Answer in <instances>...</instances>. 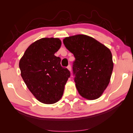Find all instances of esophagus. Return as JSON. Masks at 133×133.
Returning a JSON list of instances; mask_svg holds the SVG:
<instances>
[{"instance_id": "obj_1", "label": "esophagus", "mask_w": 133, "mask_h": 133, "mask_svg": "<svg viewBox=\"0 0 133 133\" xmlns=\"http://www.w3.org/2000/svg\"><path fill=\"white\" fill-rule=\"evenodd\" d=\"M67 68H68V70L69 71H71V66L70 65H68V66H67Z\"/></svg>"}]
</instances>
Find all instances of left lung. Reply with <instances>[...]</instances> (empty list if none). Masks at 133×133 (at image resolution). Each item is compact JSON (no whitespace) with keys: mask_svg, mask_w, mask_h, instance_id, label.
Instances as JSON below:
<instances>
[{"mask_svg":"<svg viewBox=\"0 0 133 133\" xmlns=\"http://www.w3.org/2000/svg\"><path fill=\"white\" fill-rule=\"evenodd\" d=\"M63 41L75 57L72 71L80 95L88 100L100 97L110 83L113 70L110 50L94 38L83 34L70 36Z\"/></svg>","mask_w":133,"mask_h":133,"instance_id":"obj_1","label":"left lung"}]
</instances>
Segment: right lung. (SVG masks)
Returning <instances> with one entry per match:
<instances>
[{"instance_id": "right-lung-1", "label": "right lung", "mask_w": 133, "mask_h": 133, "mask_svg": "<svg viewBox=\"0 0 133 133\" xmlns=\"http://www.w3.org/2000/svg\"><path fill=\"white\" fill-rule=\"evenodd\" d=\"M58 38H42L31 44L19 62L23 81L38 101L52 104L61 99L70 76L68 69L61 65L54 55L61 48Z\"/></svg>"}]
</instances>
